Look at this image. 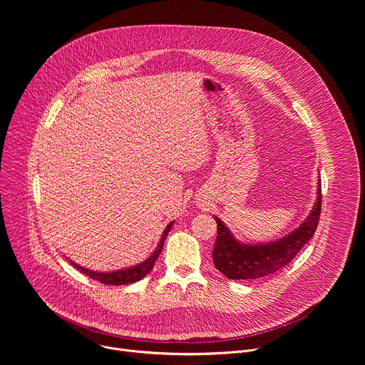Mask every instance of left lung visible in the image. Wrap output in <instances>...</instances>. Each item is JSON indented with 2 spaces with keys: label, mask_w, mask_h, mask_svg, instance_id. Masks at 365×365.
I'll use <instances>...</instances> for the list:
<instances>
[{
  "label": "left lung",
  "mask_w": 365,
  "mask_h": 365,
  "mask_svg": "<svg viewBox=\"0 0 365 365\" xmlns=\"http://www.w3.org/2000/svg\"><path fill=\"white\" fill-rule=\"evenodd\" d=\"M317 190V200L303 222L284 237L269 242H241L224 221L214 215L218 224V235L212 251L215 267L231 280H252L270 276L290 263L317 231L322 202L321 179H318Z\"/></svg>",
  "instance_id": "left-lung-1"
}]
</instances>
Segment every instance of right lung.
Listing matches in <instances>:
<instances>
[{
	"mask_svg": "<svg viewBox=\"0 0 365 365\" xmlns=\"http://www.w3.org/2000/svg\"><path fill=\"white\" fill-rule=\"evenodd\" d=\"M175 224V221H172L163 231L162 234V238L158 244V247H155V250L144 259V262L135 264V266H131V267H125V269H121V270H114V272H93V270H89V269H85L82 266H79L78 263L72 262V259H69L71 264L73 267H76L81 273L89 276L91 279L93 280H98L99 283H103V284H114V286H121V284H128V283H135L138 280H141L144 276H147L153 267H154V263L155 259L159 258L162 250H163V245H165V241H166V237L172 228V225Z\"/></svg>",
	"mask_w": 365,
	"mask_h": 365,
	"instance_id": "add662e5",
	"label": "right lung"
}]
</instances>
